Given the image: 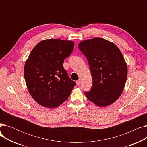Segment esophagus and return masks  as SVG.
I'll return each mask as SVG.
<instances>
[{"instance_id":"34e87169","label":"esophagus","mask_w":147,"mask_h":147,"mask_svg":"<svg viewBox=\"0 0 147 147\" xmlns=\"http://www.w3.org/2000/svg\"><path fill=\"white\" fill-rule=\"evenodd\" d=\"M76 82V84H78V85H79V84H80V83H81V80L79 79V80H77Z\"/></svg>"}]
</instances>
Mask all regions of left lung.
Listing matches in <instances>:
<instances>
[{"label": "left lung", "mask_w": 147, "mask_h": 147, "mask_svg": "<svg viewBox=\"0 0 147 147\" xmlns=\"http://www.w3.org/2000/svg\"><path fill=\"white\" fill-rule=\"evenodd\" d=\"M78 46L88 60L93 81L92 88L84 93L86 96L99 107L116 101L127 77V66L120 50L101 37L83 40Z\"/></svg>", "instance_id": "obj_1"}]
</instances>
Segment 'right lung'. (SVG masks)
Returning a JSON list of instances; mask_svg holds the SVG:
<instances>
[{"instance_id": "obj_1", "label": "right lung", "mask_w": 147, "mask_h": 147, "mask_svg": "<svg viewBox=\"0 0 147 147\" xmlns=\"http://www.w3.org/2000/svg\"><path fill=\"white\" fill-rule=\"evenodd\" d=\"M74 43L60 39L40 42L30 52L24 75L30 94L42 106L56 108L69 97L76 83L64 68V60L70 55Z\"/></svg>"}]
</instances>
